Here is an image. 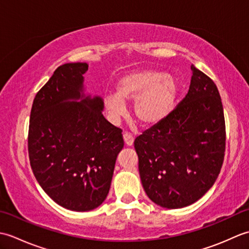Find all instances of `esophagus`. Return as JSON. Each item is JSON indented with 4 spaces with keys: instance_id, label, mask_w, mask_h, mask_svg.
<instances>
[{
    "instance_id": "obj_1",
    "label": "esophagus",
    "mask_w": 249,
    "mask_h": 249,
    "mask_svg": "<svg viewBox=\"0 0 249 249\" xmlns=\"http://www.w3.org/2000/svg\"><path fill=\"white\" fill-rule=\"evenodd\" d=\"M123 138H124L125 144L127 145V146H131V145L134 144V137L131 136L130 134H128V133H125V134L123 135Z\"/></svg>"
}]
</instances>
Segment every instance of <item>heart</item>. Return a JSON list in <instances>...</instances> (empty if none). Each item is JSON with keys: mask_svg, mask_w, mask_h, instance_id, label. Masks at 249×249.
<instances>
[{"mask_svg": "<svg viewBox=\"0 0 249 249\" xmlns=\"http://www.w3.org/2000/svg\"><path fill=\"white\" fill-rule=\"evenodd\" d=\"M178 83L165 71L140 70L125 73L116 82V93L104 97L105 109L112 120L126 112L125 102H134V115L142 126L151 127L165 121L176 106Z\"/></svg>", "mask_w": 249, "mask_h": 249, "instance_id": "obj_1", "label": "heart"}]
</instances>
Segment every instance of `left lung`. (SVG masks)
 I'll return each mask as SVG.
<instances>
[{"instance_id": "1", "label": "left lung", "mask_w": 249, "mask_h": 249, "mask_svg": "<svg viewBox=\"0 0 249 249\" xmlns=\"http://www.w3.org/2000/svg\"><path fill=\"white\" fill-rule=\"evenodd\" d=\"M188 93L161 123L135 140L144 192L161 208L181 209L213 186L226 146L224 108L211 78L190 66Z\"/></svg>"}]
</instances>
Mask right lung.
Returning <instances> with one entry per match:
<instances>
[{
	"label": "right lung",
	"instance_id": "1",
	"mask_svg": "<svg viewBox=\"0 0 249 249\" xmlns=\"http://www.w3.org/2000/svg\"><path fill=\"white\" fill-rule=\"evenodd\" d=\"M87 63H67L36 94L29 126V157L37 182L59 205L76 212L107 198L122 130L105 119L104 100L86 94Z\"/></svg>",
	"mask_w": 249,
	"mask_h": 249
}]
</instances>
